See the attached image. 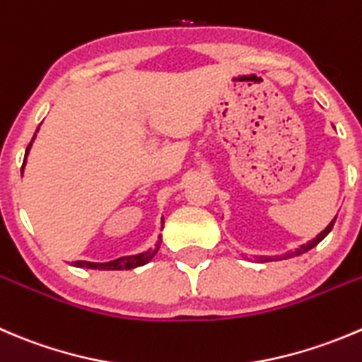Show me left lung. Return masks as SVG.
<instances>
[{
	"label": "left lung",
	"mask_w": 362,
	"mask_h": 362,
	"mask_svg": "<svg viewBox=\"0 0 362 362\" xmlns=\"http://www.w3.org/2000/svg\"><path fill=\"white\" fill-rule=\"evenodd\" d=\"M338 217V216H336ZM336 217L334 219L331 221V223H329V226L325 228L324 231H322V233H318L317 235V238H313V240H310L308 242V244H303L300 245L299 249H296V251L293 252H288V255H283V256H276V258H267V256H259V259H262V262H274V259H281V258H292V256H299V255H303V252H306V251H310V249H313L315 245H318L320 244L322 240H324L325 237H327L329 235V231L332 230V226H334V221H336Z\"/></svg>",
	"instance_id": "left-lung-1"
}]
</instances>
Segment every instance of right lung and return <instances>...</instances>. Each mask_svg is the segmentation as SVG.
<instances>
[{
  "mask_svg": "<svg viewBox=\"0 0 362 362\" xmlns=\"http://www.w3.org/2000/svg\"><path fill=\"white\" fill-rule=\"evenodd\" d=\"M37 132H38V129H37ZM35 136H37V134H35ZM35 136H33V139H35ZM33 139H31L30 145H28L26 156H24V163H23V168H21V171H24V164H26V157H28V153H30V148H31V143H33ZM157 251H159V244H157L156 249H148V251L139 252V255L124 256V258H117V259H113V262H106V263L74 262L72 265L74 267H86V269H99V270H127V269H136V267H141V265H145V263H148L150 259L156 256Z\"/></svg>",
  "mask_w": 362,
  "mask_h": 362,
  "instance_id": "1",
  "label": "right lung"
}]
</instances>
